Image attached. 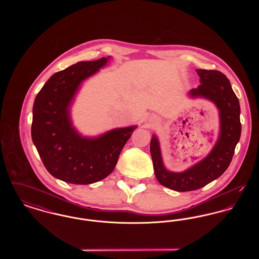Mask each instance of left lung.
I'll use <instances>...</instances> for the list:
<instances>
[{"label":"left lung","mask_w":259,"mask_h":259,"mask_svg":"<svg viewBox=\"0 0 259 259\" xmlns=\"http://www.w3.org/2000/svg\"><path fill=\"white\" fill-rule=\"evenodd\" d=\"M200 85L188 92L190 98L212 102L219 110L220 135L209 154L184 172H172L164 166L158 138L152 136L150 154L157 181L176 191L199 189L220 178L228 168L241 137L240 104L229 79L219 71L196 70Z\"/></svg>","instance_id":"left-lung-1"}]
</instances>
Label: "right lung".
Listing matches in <instances>:
<instances>
[{
    "mask_svg": "<svg viewBox=\"0 0 259 259\" xmlns=\"http://www.w3.org/2000/svg\"><path fill=\"white\" fill-rule=\"evenodd\" d=\"M80 61L55 73L37 93L33 106L32 140L47 170L74 185H90L111 174L137 125L115 128L98 136L79 134L71 107L81 83L109 62Z\"/></svg>",
    "mask_w": 259,
    "mask_h": 259,
    "instance_id": "obj_1",
    "label": "right lung"
}]
</instances>
